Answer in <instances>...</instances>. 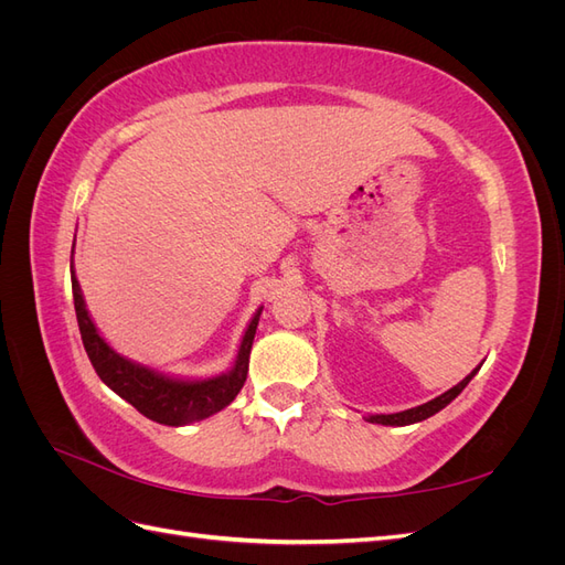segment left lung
<instances>
[{
	"label": "left lung",
	"mask_w": 565,
	"mask_h": 565,
	"mask_svg": "<svg viewBox=\"0 0 565 565\" xmlns=\"http://www.w3.org/2000/svg\"><path fill=\"white\" fill-rule=\"evenodd\" d=\"M481 370V367H476L471 374H467L465 380H461L457 386H452L450 391H446V393H440L438 398H434V401H429V403H424V405H417V407H409V409H403V413H396V415H370V417H365L367 422H372V424H386V426H407V424H415V422H422V419H426V417H431V415H436L438 409H443L446 407L448 403H452L461 391H465V386L471 382V377L473 374Z\"/></svg>",
	"instance_id": "obj_1"
}]
</instances>
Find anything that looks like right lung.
Returning <instances> with one entry per match:
<instances>
[{
    "instance_id": "right-lung-1",
    "label": "right lung",
    "mask_w": 565,
    "mask_h": 565,
    "mask_svg": "<svg viewBox=\"0 0 565 565\" xmlns=\"http://www.w3.org/2000/svg\"><path fill=\"white\" fill-rule=\"evenodd\" d=\"M71 278H73V299H75V313L82 334L84 351H87L89 361L106 386H110L117 396H122L131 403L141 415L148 419L167 424V426H183L198 419L210 417L218 409L233 403V398L241 393L247 380V365H249V351L256 334V324H259L262 309L252 318L249 328L241 341V351H237L235 365L212 380H174L160 374L156 370H148L143 365H136L127 358L113 351L106 339L98 334L96 324L89 318L87 306L79 282L75 278V270L71 264Z\"/></svg>"
}]
</instances>
